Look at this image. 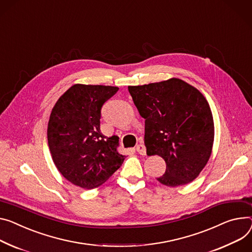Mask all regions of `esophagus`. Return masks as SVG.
Listing matches in <instances>:
<instances>
[{
  "mask_svg": "<svg viewBox=\"0 0 252 252\" xmlns=\"http://www.w3.org/2000/svg\"><path fill=\"white\" fill-rule=\"evenodd\" d=\"M136 150H137V152H138L139 154H141V156H145V154H146V148H145V146H144L143 144H141V143L136 146Z\"/></svg>",
  "mask_w": 252,
  "mask_h": 252,
  "instance_id": "esophagus-1",
  "label": "esophagus"
}]
</instances>
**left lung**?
Listing matches in <instances>:
<instances>
[{"label": "left lung", "instance_id": "1", "mask_svg": "<svg viewBox=\"0 0 252 252\" xmlns=\"http://www.w3.org/2000/svg\"><path fill=\"white\" fill-rule=\"evenodd\" d=\"M128 91L145 119L147 154H158L166 163L158 181L178 187L195 180L207 164L214 142V122L205 96L179 79L130 86Z\"/></svg>", "mask_w": 252, "mask_h": 252}]
</instances>
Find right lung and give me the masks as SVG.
I'll return each instance as SVG.
<instances>
[{
    "label": "right lung",
    "mask_w": 252,
    "mask_h": 252,
    "mask_svg": "<svg viewBox=\"0 0 252 252\" xmlns=\"http://www.w3.org/2000/svg\"><path fill=\"white\" fill-rule=\"evenodd\" d=\"M111 86L74 85L54 105L47 128L53 162L71 184L83 189L103 185L123 163L119 137L100 129L103 105L118 92Z\"/></svg>",
    "instance_id": "obj_1"
}]
</instances>
